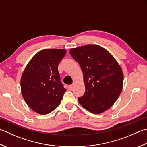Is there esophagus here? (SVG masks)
I'll use <instances>...</instances> for the list:
<instances>
[{"instance_id":"obj_1","label":"esophagus","mask_w":147,"mask_h":147,"mask_svg":"<svg viewBox=\"0 0 147 147\" xmlns=\"http://www.w3.org/2000/svg\"><path fill=\"white\" fill-rule=\"evenodd\" d=\"M68 88L69 89V90H72V89L73 88V85H68Z\"/></svg>"}]
</instances>
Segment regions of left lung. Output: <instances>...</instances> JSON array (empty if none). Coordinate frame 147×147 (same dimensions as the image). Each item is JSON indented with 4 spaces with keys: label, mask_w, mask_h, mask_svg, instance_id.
<instances>
[{
    "label": "left lung",
    "mask_w": 147,
    "mask_h": 147,
    "mask_svg": "<svg viewBox=\"0 0 147 147\" xmlns=\"http://www.w3.org/2000/svg\"><path fill=\"white\" fill-rule=\"evenodd\" d=\"M73 58L82 68L85 85L78 102L91 113H101L117 100L123 87V75L119 64L99 45H87L71 49Z\"/></svg>",
    "instance_id": "8db88e82"
}]
</instances>
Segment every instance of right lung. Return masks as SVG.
<instances>
[{"instance_id": "right-lung-1", "label": "right lung", "mask_w": 147, "mask_h": 147, "mask_svg": "<svg viewBox=\"0 0 147 147\" xmlns=\"http://www.w3.org/2000/svg\"><path fill=\"white\" fill-rule=\"evenodd\" d=\"M66 51L45 49L28 62L21 78V90L25 101L32 110L48 114L58 106L66 91L58 71V65Z\"/></svg>"}]
</instances>
